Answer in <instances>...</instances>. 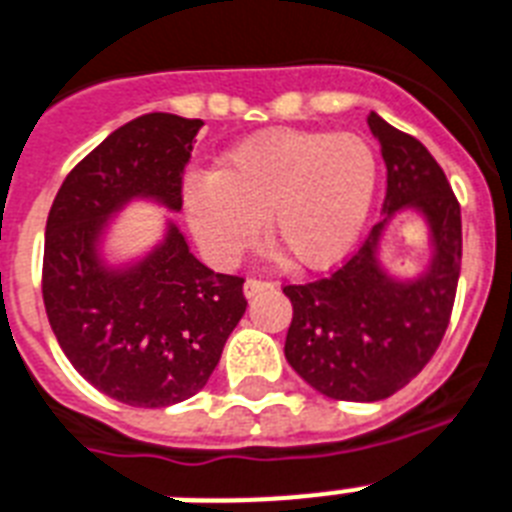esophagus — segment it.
Returning <instances> with one entry per match:
<instances>
[{
	"label": "esophagus",
	"instance_id": "obj_1",
	"mask_svg": "<svg viewBox=\"0 0 512 512\" xmlns=\"http://www.w3.org/2000/svg\"><path fill=\"white\" fill-rule=\"evenodd\" d=\"M273 281H263V278H247V284H244V297L252 299L255 294L260 292H268V289H273Z\"/></svg>",
	"mask_w": 512,
	"mask_h": 512
}]
</instances>
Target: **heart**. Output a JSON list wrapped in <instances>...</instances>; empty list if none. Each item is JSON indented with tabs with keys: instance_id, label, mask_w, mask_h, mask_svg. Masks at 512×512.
Wrapping results in <instances>:
<instances>
[{
	"instance_id": "obj_1",
	"label": "heart",
	"mask_w": 512,
	"mask_h": 512,
	"mask_svg": "<svg viewBox=\"0 0 512 512\" xmlns=\"http://www.w3.org/2000/svg\"><path fill=\"white\" fill-rule=\"evenodd\" d=\"M376 155L355 134L265 131L236 144L213 176L186 184L189 226L207 255L231 263L260 236L294 268H326L371 213Z\"/></svg>"
}]
</instances>
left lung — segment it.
Listing matches in <instances>:
<instances>
[{"label":"left lung","mask_w":512,"mask_h":512,"mask_svg":"<svg viewBox=\"0 0 512 512\" xmlns=\"http://www.w3.org/2000/svg\"><path fill=\"white\" fill-rule=\"evenodd\" d=\"M368 126L386 162V218L331 276L284 286L294 307L286 360L315 392L344 402L386 400L423 371L450 323L463 260L460 205L439 162L376 112ZM400 209L430 223L432 263L415 279H394L377 260L385 223Z\"/></svg>","instance_id":"obj_1"}]
</instances>
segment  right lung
Listing matches in <instances>:
<instances>
[{"instance_id":"obj_1","label":"right lung","mask_w":512,"mask_h":512,"mask_svg":"<svg viewBox=\"0 0 512 512\" xmlns=\"http://www.w3.org/2000/svg\"><path fill=\"white\" fill-rule=\"evenodd\" d=\"M202 126L170 112L120 126L70 170L49 210L41 273L49 326L73 368L123 405L194 397L247 310L244 278L199 263L173 220L136 263L102 260L110 218L128 202L181 210L184 168Z\"/></svg>"}]
</instances>
